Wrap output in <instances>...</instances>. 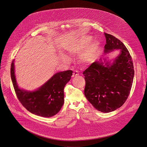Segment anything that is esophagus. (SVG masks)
<instances>
[{"label": "esophagus", "instance_id": "1", "mask_svg": "<svg viewBox=\"0 0 147 147\" xmlns=\"http://www.w3.org/2000/svg\"><path fill=\"white\" fill-rule=\"evenodd\" d=\"M79 75V73L78 71H74V72H73V75H72V76H78Z\"/></svg>", "mask_w": 147, "mask_h": 147}]
</instances>
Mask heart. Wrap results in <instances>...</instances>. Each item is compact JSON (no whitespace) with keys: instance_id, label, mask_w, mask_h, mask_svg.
Segmentation results:
<instances>
[{"instance_id":"heart-1","label":"heart","mask_w":147,"mask_h":147,"mask_svg":"<svg viewBox=\"0 0 147 147\" xmlns=\"http://www.w3.org/2000/svg\"><path fill=\"white\" fill-rule=\"evenodd\" d=\"M92 37H88L79 40L71 46L69 50V53L72 54H79L81 53L86 47H88L92 41ZM98 46V42H94L92 45H91L89 48L84 51V52L80 56V60L82 62L84 63L92 62L96 58L97 50Z\"/></svg>"}]
</instances>
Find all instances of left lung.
<instances>
[{
	"label": "left lung",
	"instance_id": "left-lung-1",
	"mask_svg": "<svg viewBox=\"0 0 147 147\" xmlns=\"http://www.w3.org/2000/svg\"><path fill=\"white\" fill-rule=\"evenodd\" d=\"M105 53L120 49L121 53L111 64L101 61L92 63L84 72V94L95 109L103 113L115 110L124 104L130 93L134 69L131 56L119 40L104 33Z\"/></svg>",
	"mask_w": 147,
	"mask_h": 147
}]
</instances>
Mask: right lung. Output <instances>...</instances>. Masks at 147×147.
<instances>
[{"label":"right lung","mask_w":147,"mask_h":147,"mask_svg":"<svg viewBox=\"0 0 147 147\" xmlns=\"http://www.w3.org/2000/svg\"><path fill=\"white\" fill-rule=\"evenodd\" d=\"M14 60L11 66V76L17 97L29 112L43 117L57 114L64 103V88L71 79L72 70L55 74L37 90L28 92L19 88L15 75Z\"/></svg>","instance_id":"add662e5"}]
</instances>
